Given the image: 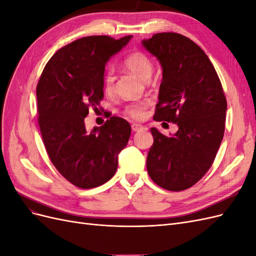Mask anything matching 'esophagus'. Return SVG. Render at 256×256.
<instances>
[{
    "label": "esophagus",
    "mask_w": 256,
    "mask_h": 256,
    "mask_svg": "<svg viewBox=\"0 0 256 256\" xmlns=\"http://www.w3.org/2000/svg\"><path fill=\"white\" fill-rule=\"evenodd\" d=\"M131 128H132V130L136 131V132H138V131H143V130L146 129L144 126L140 125V124H132V126H131Z\"/></svg>",
    "instance_id": "1"
}]
</instances>
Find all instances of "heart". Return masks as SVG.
<instances>
[{"label":"heart","instance_id":"heart-1","mask_svg":"<svg viewBox=\"0 0 256 256\" xmlns=\"http://www.w3.org/2000/svg\"><path fill=\"white\" fill-rule=\"evenodd\" d=\"M126 69L136 76L141 80L147 81L152 72V63L150 58L144 54L143 52L136 51L127 56L124 62ZM114 88V76L112 72H108L104 80V92H111ZM126 114L136 120H140L144 116V106L143 104H134L126 109Z\"/></svg>","mask_w":256,"mask_h":256}]
</instances>
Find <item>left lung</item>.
<instances>
[{
  "label": "left lung",
  "mask_w": 256,
  "mask_h": 256,
  "mask_svg": "<svg viewBox=\"0 0 256 256\" xmlns=\"http://www.w3.org/2000/svg\"><path fill=\"white\" fill-rule=\"evenodd\" d=\"M142 46L162 67L154 120L178 126L170 136L150 128L154 144L147 172L161 188L186 190L206 174L216 158L226 128V99L212 62L188 37L158 33L143 40Z\"/></svg>",
  "instance_id": "1"
}]
</instances>
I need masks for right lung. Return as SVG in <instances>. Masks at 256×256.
Returning <instances> with one entry per match:
<instances>
[{
    "label": "right lung",
    "mask_w": 256,
    "mask_h": 256,
    "mask_svg": "<svg viewBox=\"0 0 256 256\" xmlns=\"http://www.w3.org/2000/svg\"><path fill=\"white\" fill-rule=\"evenodd\" d=\"M132 36L80 38L58 50L37 84L38 124L49 158L76 187L90 189L114 176L118 154L128 143L129 122L113 116L88 131L90 106L104 98L106 65Z\"/></svg>",
    "instance_id": "add662e5"
}]
</instances>
